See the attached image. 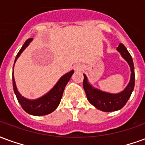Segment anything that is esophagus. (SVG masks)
Masks as SVG:
<instances>
[{
    "label": "esophagus",
    "instance_id": "esophagus-1",
    "mask_svg": "<svg viewBox=\"0 0 145 145\" xmlns=\"http://www.w3.org/2000/svg\"><path fill=\"white\" fill-rule=\"evenodd\" d=\"M82 69H83V66L81 65H76L75 66V70L76 72L82 71Z\"/></svg>",
    "mask_w": 145,
    "mask_h": 145
}]
</instances>
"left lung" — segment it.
<instances>
[{"instance_id":"8db88e82","label":"left lung","mask_w":145,"mask_h":145,"mask_svg":"<svg viewBox=\"0 0 145 145\" xmlns=\"http://www.w3.org/2000/svg\"><path fill=\"white\" fill-rule=\"evenodd\" d=\"M117 49L121 54L123 59L128 62L131 71L130 83L123 91L117 94H112V93L100 91L99 89L92 87L87 82L86 76L83 75L84 76L83 83V88L89 102L93 106L97 107L98 110L104 112L116 111L122 108L129 100L135 87V66H134V62L131 56L129 53L126 47L121 43L117 47Z\"/></svg>"}]
</instances>
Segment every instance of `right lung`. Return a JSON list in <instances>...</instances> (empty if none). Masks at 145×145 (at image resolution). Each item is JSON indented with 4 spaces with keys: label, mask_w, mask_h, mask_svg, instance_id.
I'll use <instances>...</instances> for the list:
<instances>
[{
    "label": "right lung",
    "mask_w": 145,
    "mask_h": 145,
    "mask_svg": "<svg viewBox=\"0 0 145 145\" xmlns=\"http://www.w3.org/2000/svg\"><path fill=\"white\" fill-rule=\"evenodd\" d=\"M32 39H33L32 38H31V39H28V40H26V42H25V44L23 45L22 48L20 49L18 53L17 54L14 62H15L17 59L18 58V56L21 55L22 52L25 50V48L29 45V43L31 42ZM73 70H72L68 73L64 75L63 76L61 77V79L59 80V82L56 83V85L54 86L52 90L48 92L46 95L35 100H27V99L22 97V95L19 93L18 89H17L13 73H12L14 91V93L16 95V97L18 100L19 103L21 104V106H22V107L25 112H27L28 114L31 115H34V116L47 115L52 113V112H53L58 107L60 103V100L62 99L64 89H65L67 83L70 80V78H71L72 75L73 74Z\"/></svg>",
    "instance_id": "1"
}]
</instances>
